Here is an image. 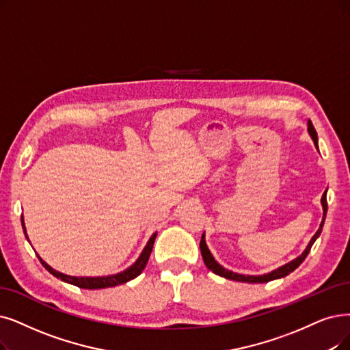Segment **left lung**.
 <instances>
[{"instance_id": "obj_1", "label": "left lung", "mask_w": 350, "mask_h": 350, "mask_svg": "<svg viewBox=\"0 0 350 350\" xmlns=\"http://www.w3.org/2000/svg\"><path fill=\"white\" fill-rule=\"evenodd\" d=\"M307 132H309L312 141L314 142V146L316 149L319 150V144H317V133H316V129L313 126V123L310 120H307ZM326 193H327V189L323 192V195H321V208H323V218H321V222H320V227L319 230L316 231V234L312 237V240L309 241V244H307V247L304 248L303 253L296 257L295 260L288 261L287 264L282 265V267H278L267 274H261V275H245V274H240V273H234L231 270H227L224 269L222 265L215 261L214 256L211 254V251H209L206 243H205V232L202 234L201 237V243H200V248H201V254H202V258H204V262L206 267L211 270L213 273L224 277V278H228V280H234V282H241V283H267V282H271V280H275V278H282V277H286L290 273L295 271L299 265L304 261V258L307 257V254L310 253V248L312 245L314 244V241L319 239V235L321 232V228H323V224H325V219H326V214H327V201H326Z\"/></svg>"}]
</instances>
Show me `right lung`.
I'll list each match as a JSON object with an SVG mask.
<instances>
[{"label":"right lung","instance_id":"right-lung-1","mask_svg":"<svg viewBox=\"0 0 350 350\" xmlns=\"http://www.w3.org/2000/svg\"><path fill=\"white\" fill-rule=\"evenodd\" d=\"M21 224H23V230H24V234H25V239L29 240V235H27V231H25V226H24V217H21ZM157 234L158 232H153L152 237L149 239V241L146 243L145 248L142 250L141 256L137 257V260L131 265V267H128L126 270H123L120 273H116V274H110V275H103V277H75V275H67L64 273H60L57 270H54L53 267H50V265L41 258V264L44 265V269L51 273L54 277L60 278L62 282H66L68 284H73V286H77L80 288H89V290H96V288H106V287H115V286H119V284H123V283H128L129 280H133L135 277H137L139 274H141L144 271V269L146 267V262L149 260V256L152 253V248H153V243H155V239H157ZM30 241V240H29Z\"/></svg>","mask_w":350,"mask_h":350}]
</instances>
